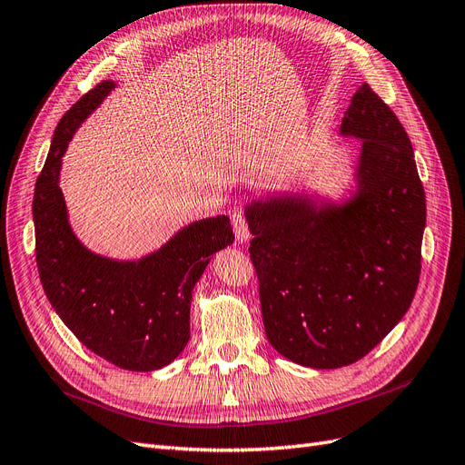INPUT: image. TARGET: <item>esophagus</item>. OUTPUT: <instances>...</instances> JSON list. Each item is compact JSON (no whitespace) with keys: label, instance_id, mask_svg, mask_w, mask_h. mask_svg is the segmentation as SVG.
<instances>
[{"label":"esophagus","instance_id":"1","mask_svg":"<svg viewBox=\"0 0 465 465\" xmlns=\"http://www.w3.org/2000/svg\"><path fill=\"white\" fill-rule=\"evenodd\" d=\"M232 226H233L237 242L245 243L249 239V222H247L243 211H233L232 213Z\"/></svg>","mask_w":465,"mask_h":465}]
</instances>
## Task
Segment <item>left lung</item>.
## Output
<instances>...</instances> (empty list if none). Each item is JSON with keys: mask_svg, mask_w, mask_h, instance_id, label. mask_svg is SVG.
<instances>
[{"mask_svg": "<svg viewBox=\"0 0 465 465\" xmlns=\"http://www.w3.org/2000/svg\"><path fill=\"white\" fill-rule=\"evenodd\" d=\"M341 132L362 137L360 193L345 209L301 199L247 209L270 345L308 368L364 358L414 301L421 273L425 193L401 120L368 84Z\"/></svg>", "mask_w": 465, "mask_h": 465, "instance_id": "8db88e82", "label": "left lung"}]
</instances>
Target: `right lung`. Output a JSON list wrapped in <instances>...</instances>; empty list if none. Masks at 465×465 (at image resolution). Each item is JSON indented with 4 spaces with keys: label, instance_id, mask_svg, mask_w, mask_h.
<instances>
[{
    "label": "right lung",
    "instance_id": "1",
    "mask_svg": "<svg viewBox=\"0 0 465 465\" xmlns=\"http://www.w3.org/2000/svg\"><path fill=\"white\" fill-rule=\"evenodd\" d=\"M113 88V82L97 84L55 128L34 187L36 264L51 306L84 347L118 368L151 371L187 345L192 289L211 254L232 245L235 235L228 216L206 218L140 262L103 259L78 243L59 187L61 157Z\"/></svg>",
    "mask_w": 465,
    "mask_h": 465
}]
</instances>
